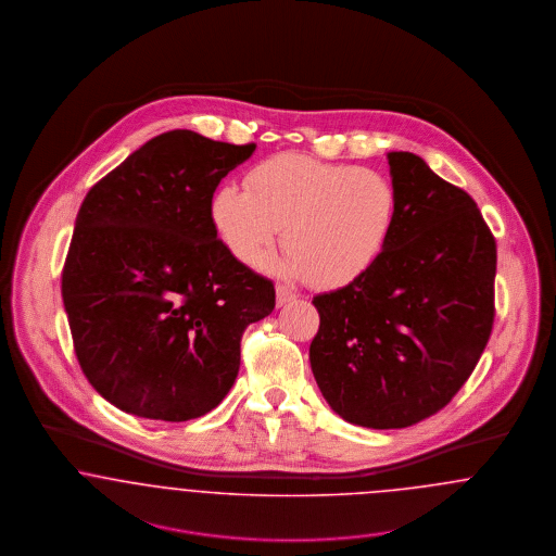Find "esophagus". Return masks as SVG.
Listing matches in <instances>:
<instances>
[{
    "label": "esophagus",
    "instance_id": "1",
    "mask_svg": "<svg viewBox=\"0 0 556 556\" xmlns=\"http://www.w3.org/2000/svg\"><path fill=\"white\" fill-rule=\"evenodd\" d=\"M294 299H296V294H294L291 289H287V287H282V285L276 287V305H278V307L291 303Z\"/></svg>",
    "mask_w": 556,
    "mask_h": 556
}]
</instances>
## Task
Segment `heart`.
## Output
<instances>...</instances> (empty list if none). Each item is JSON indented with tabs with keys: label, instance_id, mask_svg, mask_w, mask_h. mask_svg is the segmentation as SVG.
<instances>
[{
	"label": "heart",
	"instance_id": "1",
	"mask_svg": "<svg viewBox=\"0 0 556 556\" xmlns=\"http://www.w3.org/2000/svg\"><path fill=\"white\" fill-rule=\"evenodd\" d=\"M397 194L377 169L324 163L303 154H276L244 177V190L219 188L211 222L226 249L255 264L278 240L287 253L269 269L337 289L379 262L395 224Z\"/></svg>",
	"mask_w": 556,
	"mask_h": 556
}]
</instances>
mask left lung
I'll return each instance as SVG.
<instances>
[{
	"instance_id": "8db88e82",
	"label": "left lung",
	"mask_w": 556,
	"mask_h": 556,
	"mask_svg": "<svg viewBox=\"0 0 556 556\" xmlns=\"http://www.w3.org/2000/svg\"><path fill=\"white\" fill-rule=\"evenodd\" d=\"M397 194L387 247L362 278L314 296L309 362L324 400L368 429L447 406L494 324L496 240L465 190L412 152H389Z\"/></svg>"
}]
</instances>
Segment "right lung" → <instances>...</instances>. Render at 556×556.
I'll return each instance as SVG.
<instances>
[{
    "label": "right lung",
    "instance_id": "obj_1",
    "mask_svg": "<svg viewBox=\"0 0 556 556\" xmlns=\"http://www.w3.org/2000/svg\"><path fill=\"white\" fill-rule=\"evenodd\" d=\"M253 150L174 129L81 203L62 301L86 379L127 414L184 422L219 406L244 328L276 305L271 280L236 260L208 213L219 181Z\"/></svg>",
    "mask_w": 556,
    "mask_h": 556
}]
</instances>
